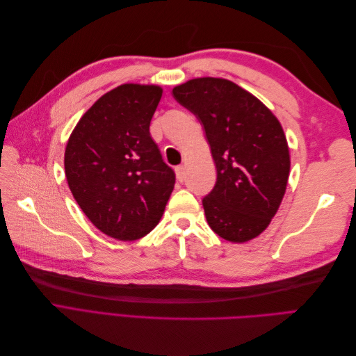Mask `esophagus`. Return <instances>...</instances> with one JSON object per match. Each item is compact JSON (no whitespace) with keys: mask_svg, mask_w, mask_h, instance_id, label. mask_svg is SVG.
Segmentation results:
<instances>
[{"mask_svg":"<svg viewBox=\"0 0 356 356\" xmlns=\"http://www.w3.org/2000/svg\"><path fill=\"white\" fill-rule=\"evenodd\" d=\"M175 174H177V178H178V181H184V178H186V168L184 166H177L175 168Z\"/></svg>","mask_w":356,"mask_h":356,"instance_id":"1","label":"esophagus"}]
</instances>
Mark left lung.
Masks as SVG:
<instances>
[{
	"label": "left lung",
	"mask_w": 356,
	"mask_h": 356,
	"mask_svg": "<svg viewBox=\"0 0 356 356\" xmlns=\"http://www.w3.org/2000/svg\"><path fill=\"white\" fill-rule=\"evenodd\" d=\"M172 93L199 118L217 168V182L202 200L209 227L229 242L257 238L286 190L291 161L281 123L254 95L225 79H193Z\"/></svg>",
	"instance_id": "8db88e82"
}]
</instances>
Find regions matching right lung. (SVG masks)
I'll return each instance as SVG.
<instances>
[{"label":"right lung","mask_w":356,"mask_h":356,"mask_svg":"<svg viewBox=\"0 0 356 356\" xmlns=\"http://www.w3.org/2000/svg\"><path fill=\"white\" fill-rule=\"evenodd\" d=\"M153 84H122L84 113L68 139L65 175L95 227L118 241L144 238L159 224L175 186L149 122L161 98Z\"/></svg>","instance_id":"obj_1"}]
</instances>
